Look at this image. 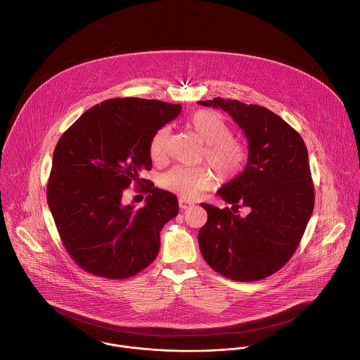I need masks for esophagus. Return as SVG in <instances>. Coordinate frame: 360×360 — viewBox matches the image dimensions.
<instances>
[{"label": "esophagus", "mask_w": 360, "mask_h": 360, "mask_svg": "<svg viewBox=\"0 0 360 360\" xmlns=\"http://www.w3.org/2000/svg\"><path fill=\"white\" fill-rule=\"evenodd\" d=\"M179 205H180L181 209H187V207L194 205V202H193V201H187V200H184V198H180V200H179Z\"/></svg>", "instance_id": "34e87169"}]
</instances>
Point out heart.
<instances>
[{
  "mask_svg": "<svg viewBox=\"0 0 360 360\" xmlns=\"http://www.w3.org/2000/svg\"><path fill=\"white\" fill-rule=\"evenodd\" d=\"M188 127L204 143L202 156L217 177L227 181L244 166L247 153L243 143L234 139L226 119L212 110H200L188 120ZM169 129H159L151 140L150 154L156 163L166 160L169 153ZM214 177L204 166H176L162 177V186L184 200H194L212 188Z\"/></svg>",
  "mask_w": 360,
  "mask_h": 360,
  "instance_id": "1",
  "label": "heart"
}]
</instances>
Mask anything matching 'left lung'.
Returning a JSON list of instances; mask_svg holds the SVG:
<instances>
[{
    "instance_id": "8db88e82",
    "label": "left lung",
    "mask_w": 360,
    "mask_h": 360,
    "mask_svg": "<svg viewBox=\"0 0 360 360\" xmlns=\"http://www.w3.org/2000/svg\"><path fill=\"white\" fill-rule=\"evenodd\" d=\"M200 105L226 110L248 140L245 169L217 194L229 207L202 204L207 221L198 233L206 263L234 281H257L280 270L297 251L314 206L308 150L278 115L259 105L213 98Z\"/></svg>"
}]
</instances>
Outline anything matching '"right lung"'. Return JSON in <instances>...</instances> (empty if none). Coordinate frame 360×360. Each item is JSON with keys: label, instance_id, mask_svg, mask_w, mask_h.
<instances>
[{"label": "right lung", "instance_id": "obj_1", "mask_svg": "<svg viewBox=\"0 0 360 360\" xmlns=\"http://www.w3.org/2000/svg\"><path fill=\"white\" fill-rule=\"evenodd\" d=\"M180 112L179 103L112 98L86 110L58 141L47 201L68 254L86 271L119 280L154 262L179 201L151 183L140 209L122 197L151 170V140Z\"/></svg>", "mask_w": 360, "mask_h": 360}]
</instances>
